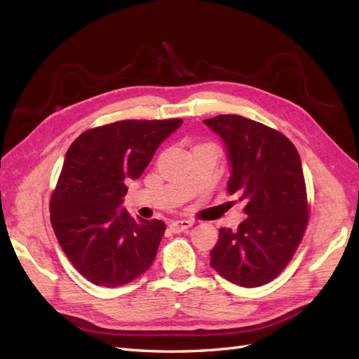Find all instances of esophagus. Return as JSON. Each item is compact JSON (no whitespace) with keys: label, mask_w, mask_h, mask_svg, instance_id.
Segmentation results:
<instances>
[{"label":"esophagus","mask_w":359,"mask_h":359,"mask_svg":"<svg viewBox=\"0 0 359 359\" xmlns=\"http://www.w3.org/2000/svg\"><path fill=\"white\" fill-rule=\"evenodd\" d=\"M191 225H193L191 220L182 219V220H172V222L170 224V228H171L172 233H182V231L188 230V228Z\"/></svg>","instance_id":"1"}]
</instances>
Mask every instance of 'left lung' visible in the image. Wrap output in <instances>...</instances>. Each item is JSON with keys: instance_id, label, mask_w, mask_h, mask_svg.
I'll use <instances>...</instances> for the list:
<instances>
[{"instance_id": "left-lung-1", "label": "left lung", "mask_w": 359, "mask_h": 359, "mask_svg": "<svg viewBox=\"0 0 359 359\" xmlns=\"http://www.w3.org/2000/svg\"><path fill=\"white\" fill-rule=\"evenodd\" d=\"M224 140L226 189L245 203L238 230L220 228L210 265L241 287H259L285 269L306 231L309 205L301 157L284 134L241 116L203 120Z\"/></svg>"}]
</instances>
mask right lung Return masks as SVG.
Returning a JSON list of instances; mask_svg holds the SVG:
<instances>
[{"instance_id":"1","label":"right lung","mask_w":359,"mask_h":359,"mask_svg":"<svg viewBox=\"0 0 359 359\" xmlns=\"http://www.w3.org/2000/svg\"><path fill=\"white\" fill-rule=\"evenodd\" d=\"M180 125V118L121 120L89 129L67 149L50 222L67 259L93 284L125 285L154 262L166 226L121 208L125 182L140 177Z\"/></svg>"}]
</instances>
